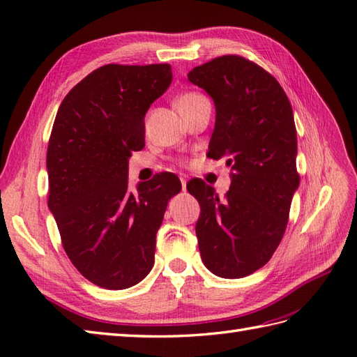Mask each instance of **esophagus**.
<instances>
[{"instance_id": "esophagus-1", "label": "esophagus", "mask_w": 357, "mask_h": 357, "mask_svg": "<svg viewBox=\"0 0 357 357\" xmlns=\"http://www.w3.org/2000/svg\"><path fill=\"white\" fill-rule=\"evenodd\" d=\"M179 179H181V185H183V192H185V185H187V178L184 176V174H181V176H179Z\"/></svg>"}]
</instances>
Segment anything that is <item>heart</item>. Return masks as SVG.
<instances>
[{"instance_id":"heart-1","label":"heart","mask_w":357,"mask_h":357,"mask_svg":"<svg viewBox=\"0 0 357 357\" xmlns=\"http://www.w3.org/2000/svg\"><path fill=\"white\" fill-rule=\"evenodd\" d=\"M202 98H206L202 93L199 92H187V93H183L181 95L178 100H176V107L179 112H183L185 107H188V105L193 104L195 101L198 100H202Z\"/></svg>"}]
</instances>
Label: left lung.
<instances>
[{"label": "left lung", "instance_id": "obj_1", "mask_svg": "<svg viewBox=\"0 0 357 357\" xmlns=\"http://www.w3.org/2000/svg\"><path fill=\"white\" fill-rule=\"evenodd\" d=\"M187 78L216 105L208 156L225 158L231 167L224 198L201 179L187 184L201 206L196 236L202 262L219 278H244L276 252L299 185L291 104L271 73L239 55L218 56Z\"/></svg>", "mask_w": 357, "mask_h": 357}]
</instances>
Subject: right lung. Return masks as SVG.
I'll return each mask as SVG.
<instances>
[{
  "instance_id": "add662e5",
  "label": "right lung",
  "mask_w": 357,
  "mask_h": 357,
  "mask_svg": "<svg viewBox=\"0 0 357 357\" xmlns=\"http://www.w3.org/2000/svg\"><path fill=\"white\" fill-rule=\"evenodd\" d=\"M170 82V64H105L66 95L52 127L49 208L75 268L107 290L149 275L167 204L181 192L169 172L138 193L127 181L128 158L146 141L144 116Z\"/></svg>"
}]
</instances>
